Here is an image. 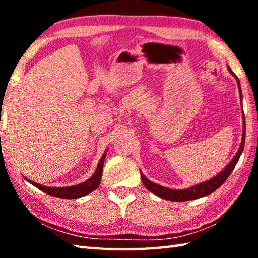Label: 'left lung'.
Instances as JSON below:
<instances>
[{"label":"left lung","instance_id":"8db88e82","mask_svg":"<svg viewBox=\"0 0 258 258\" xmlns=\"http://www.w3.org/2000/svg\"><path fill=\"white\" fill-rule=\"evenodd\" d=\"M229 72L231 75H232L235 80H237L238 83V87H239V93H240V102H241L242 106V92H241V85H240L239 78L235 76V74L231 71V68L228 67ZM242 139H241V143H240V147L237 151V154L234 155L232 160L225 166V167L222 169V171L212 178H209L208 181H205L202 183H198L194 186L187 187V189H181V190H176V189H171V187H166L160 184H157L155 182H151L150 180L143 175V173H141V180L143 182V184L147 187L148 190L152 194L158 196V197L169 200V202H186V200H194V199H198L205 197V196L211 195L212 192L218 189L223 183L226 181V178L230 176V174L232 173V171L237 165L238 160L241 156L242 151H243V147H244V138H246V121H244V115H243V110H242Z\"/></svg>","mask_w":258,"mask_h":258}]
</instances>
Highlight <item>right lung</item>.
<instances>
[{
	"instance_id": "right-lung-1",
	"label": "right lung",
	"mask_w": 258,
	"mask_h": 258,
	"mask_svg": "<svg viewBox=\"0 0 258 258\" xmlns=\"http://www.w3.org/2000/svg\"><path fill=\"white\" fill-rule=\"evenodd\" d=\"M107 155V150L104 151V154L102 155L101 159L99 160L98 167L95 169V172L92 176H91L89 180H86L85 182L80 183V184L76 185H71V186H63V187H55V186H45L42 184H38L36 182H33L29 178H26L25 180L29 182L30 184H33L34 186H36L37 189H40L41 191L45 192V194L53 196V197H58V198H64V199H76V198H81L83 196H86L91 194V192L94 191L97 187L99 186L100 182H101V176H102V171H103V161L104 158H106Z\"/></svg>"
}]
</instances>
